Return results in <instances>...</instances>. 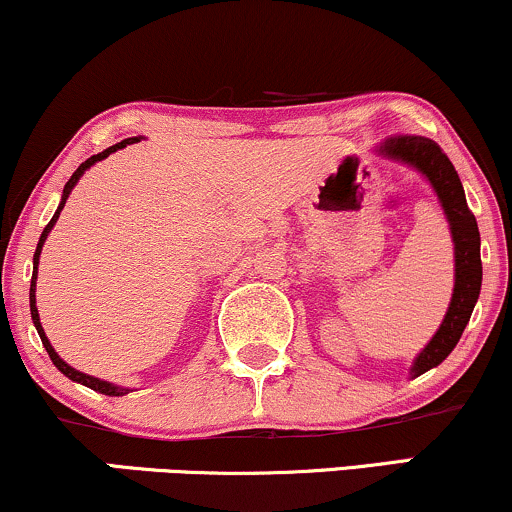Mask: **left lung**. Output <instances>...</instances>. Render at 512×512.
<instances>
[{"mask_svg": "<svg viewBox=\"0 0 512 512\" xmlns=\"http://www.w3.org/2000/svg\"><path fill=\"white\" fill-rule=\"evenodd\" d=\"M384 156L406 161L415 166L427 180L432 182L434 192L444 206L446 218L451 223L453 244H456V285H453L451 306L444 315V323L432 337V342L415 358L410 375L418 377L434 365H439L458 344L460 334L468 325L472 308L477 304L479 289H482V258H479V230L465 201V189L460 178L437 142L427 137H391L380 147Z\"/></svg>", "mask_w": 512, "mask_h": 512, "instance_id": "1", "label": "left lung"}]
</instances>
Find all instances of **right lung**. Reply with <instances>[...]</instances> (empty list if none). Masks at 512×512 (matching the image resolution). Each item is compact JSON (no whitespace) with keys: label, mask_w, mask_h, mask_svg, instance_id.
I'll return each instance as SVG.
<instances>
[{"label":"right lung","mask_w":512,"mask_h":512,"mask_svg":"<svg viewBox=\"0 0 512 512\" xmlns=\"http://www.w3.org/2000/svg\"><path fill=\"white\" fill-rule=\"evenodd\" d=\"M132 142H140V137H130V140H123V142L113 144V147H109V149H104L102 154H97V156H90V159H87L85 163H80L78 170H75V173L71 175V180H68V182H66V187H63V197H61V204H59V208H56L54 218L49 220L47 227H44V230H42V237H40V242H37L35 258H33V282H30V315H33V323H35V327H37V334H40V339H42L44 349H47L49 358H52V363L56 365V368H59V370L63 372V375H66V377H71L73 382H80V384H85V387H90V389L99 391V394H106V396H123V394H128V389H123V387H116V384H109V382H102V380H97V377H92V375H85V372L75 370V368H71V365H68L66 361H61V358H59V353H56V351H54V346L49 344L47 334H44L42 325H40V315H37V306H35V280H37V261H40V251H42V244H44V239H47L49 230H52L54 223H56V218H59L61 208H63V204H66L68 194H71V189L75 187V182L80 180V175L85 173V170L90 168L92 163H97V161L106 159V156L113 154V151H116V149H123L125 144H132Z\"/></svg>","instance_id":"1"}]
</instances>
